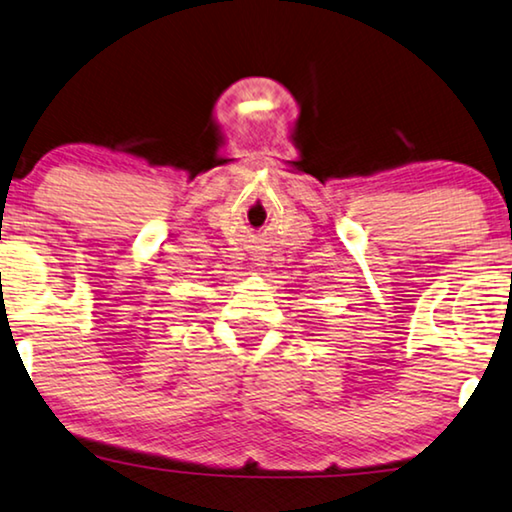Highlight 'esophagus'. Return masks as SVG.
Returning <instances> with one entry per match:
<instances>
[{
	"mask_svg": "<svg viewBox=\"0 0 512 512\" xmlns=\"http://www.w3.org/2000/svg\"><path fill=\"white\" fill-rule=\"evenodd\" d=\"M256 265H263V263H256Z\"/></svg>",
	"mask_w": 512,
	"mask_h": 512,
	"instance_id": "34e87169",
	"label": "esophagus"
}]
</instances>
